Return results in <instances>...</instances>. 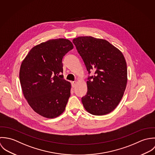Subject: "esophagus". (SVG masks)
Segmentation results:
<instances>
[{
    "label": "esophagus",
    "mask_w": 155,
    "mask_h": 155,
    "mask_svg": "<svg viewBox=\"0 0 155 155\" xmlns=\"http://www.w3.org/2000/svg\"><path fill=\"white\" fill-rule=\"evenodd\" d=\"M76 83H77V81H72V87H74L76 85Z\"/></svg>",
    "instance_id": "34e87169"
}]
</instances>
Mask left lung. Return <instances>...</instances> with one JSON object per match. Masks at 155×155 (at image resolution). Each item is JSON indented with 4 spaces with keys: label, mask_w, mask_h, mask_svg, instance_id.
<instances>
[{
    "label": "left lung",
    "mask_w": 155,
    "mask_h": 155,
    "mask_svg": "<svg viewBox=\"0 0 155 155\" xmlns=\"http://www.w3.org/2000/svg\"><path fill=\"white\" fill-rule=\"evenodd\" d=\"M89 74L94 75L87 81V92L81 101L86 110L95 116L113 111L126 89L127 64L122 53L108 41L92 36H79L72 40Z\"/></svg>",
    "instance_id": "8db88e82"
}]
</instances>
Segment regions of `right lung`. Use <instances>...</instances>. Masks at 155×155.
<instances>
[{"instance_id": "right-lung-1", "label": "right lung", "mask_w": 155, "mask_h": 155, "mask_svg": "<svg viewBox=\"0 0 155 155\" xmlns=\"http://www.w3.org/2000/svg\"><path fill=\"white\" fill-rule=\"evenodd\" d=\"M73 48L67 39H50L33 47L21 63L19 77L24 96L44 117L56 118L65 110L71 84L61 75L62 59Z\"/></svg>"}]
</instances>
